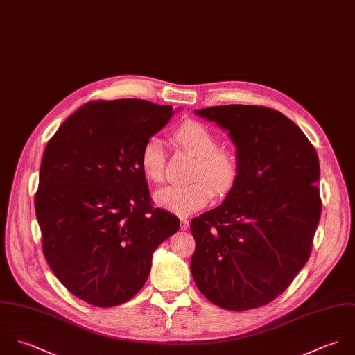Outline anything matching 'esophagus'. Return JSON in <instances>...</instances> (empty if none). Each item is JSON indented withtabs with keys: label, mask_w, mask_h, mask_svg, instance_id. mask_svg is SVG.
<instances>
[{
	"label": "esophagus",
	"mask_w": 355,
	"mask_h": 355,
	"mask_svg": "<svg viewBox=\"0 0 355 355\" xmlns=\"http://www.w3.org/2000/svg\"><path fill=\"white\" fill-rule=\"evenodd\" d=\"M189 229V220L185 218H181V230H188Z\"/></svg>",
	"instance_id": "esophagus-1"
}]
</instances>
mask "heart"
Listing matches in <instances>:
<instances>
[{
    "mask_svg": "<svg viewBox=\"0 0 355 355\" xmlns=\"http://www.w3.org/2000/svg\"><path fill=\"white\" fill-rule=\"evenodd\" d=\"M175 140L198 156L188 185H168L155 193L157 206L177 215H191L205 209L213 200L215 191L226 193L236 184L239 160L233 150L218 148L213 132L196 121H188L175 130ZM140 167L146 180L163 181L164 153L159 137H150L142 145Z\"/></svg>",
    "mask_w": 355,
    "mask_h": 355,
    "instance_id": "b5f03b06",
    "label": "heart"
}]
</instances>
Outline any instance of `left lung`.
<instances>
[{"mask_svg":"<svg viewBox=\"0 0 355 355\" xmlns=\"http://www.w3.org/2000/svg\"><path fill=\"white\" fill-rule=\"evenodd\" d=\"M226 130L239 175L223 203L191 222V272L214 304L244 311L270 303L309 261L321 215L318 155L282 112L257 105L195 110Z\"/></svg>","mask_w":355,"mask_h":355,"instance_id":"8db88e82","label":"left lung"}]
</instances>
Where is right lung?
<instances>
[{
  "instance_id": "add662e5",
  "label": "right lung",
  "mask_w": 355,
  "mask_h": 355,
  "mask_svg": "<svg viewBox=\"0 0 355 355\" xmlns=\"http://www.w3.org/2000/svg\"><path fill=\"white\" fill-rule=\"evenodd\" d=\"M174 110L146 100L92 101L49 140L40 168L35 214L42 251L72 295L114 307L146 282L153 251L180 219L149 203L142 145Z\"/></svg>"
}]
</instances>
